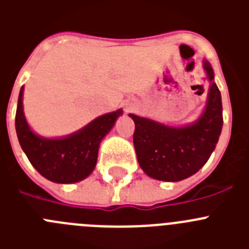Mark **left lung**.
Here are the masks:
<instances>
[{
    "instance_id": "1",
    "label": "left lung",
    "mask_w": 249,
    "mask_h": 249,
    "mask_svg": "<svg viewBox=\"0 0 249 249\" xmlns=\"http://www.w3.org/2000/svg\"><path fill=\"white\" fill-rule=\"evenodd\" d=\"M210 82L206 105L197 120L184 124H164L129 113L135 122L133 144L140 167L148 177L179 182L197 173L214 151L223 126L221 92L211 63L203 59Z\"/></svg>"
}]
</instances>
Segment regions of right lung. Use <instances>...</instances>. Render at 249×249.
Wrapping results in <instances>:
<instances>
[{
  "label": "right lung",
  "mask_w": 249,
  "mask_h": 249,
  "mask_svg": "<svg viewBox=\"0 0 249 249\" xmlns=\"http://www.w3.org/2000/svg\"><path fill=\"white\" fill-rule=\"evenodd\" d=\"M23 91L25 87L22 86L15 126L19 146L31 164L39 175L54 183L71 184L83 181L93 172L101 142L122 116V108L98 116L70 135L43 137L31 128L26 120Z\"/></svg>",
  "instance_id": "right-lung-1"
}]
</instances>
